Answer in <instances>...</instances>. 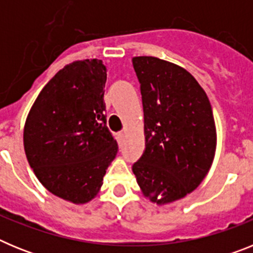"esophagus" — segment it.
Instances as JSON below:
<instances>
[{
  "label": "esophagus",
  "instance_id": "34e87169",
  "mask_svg": "<svg viewBox=\"0 0 253 253\" xmlns=\"http://www.w3.org/2000/svg\"><path fill=\"white\" fill-rule=\"evenodd\" d=\"M118 140H119V143H122L123 140H124L125 138V131H120V133H118Z\"/></svg>",
  "mask_w": 253,
  "mask_h": 253
}]
</instances>
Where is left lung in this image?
Returning <instances> with one entry per match:
<instances>
[{
  "mask_svg": "<svg viewBox=\"0 0 253 253\" xmlns=\"http://www.w3.org/2000/svg\"><path fill=\"white\" fill-rule=\"evenodd\" d=\"M142 93L146 148L133 165L143 195L158 205L182 199L213 163L216 130L207 93L186 69L134 57Z\"/></svg>",
  "mask_w": 253,
  "mask_h": 253,
  "instance_id": "1",
  "label": "left lung"
}]
</instances>
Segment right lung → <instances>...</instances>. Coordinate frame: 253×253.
<instances>
[{"label":"right lung","mask_w":253,"mask_h":253,"mask_svg":"<svg viewBox=\"0 0 253 253\" xmlns=\"http://www.w3.org/2000/svg\"><path fill=\"white\" fill-rule=\"evenodd\" d=\"M106 66L76 60L40 91L24 128L30 167L48 191L73 204L92 200L118 143L106 125Z\"/></svg>","instance_id":"obj_1"}]
</instances>
